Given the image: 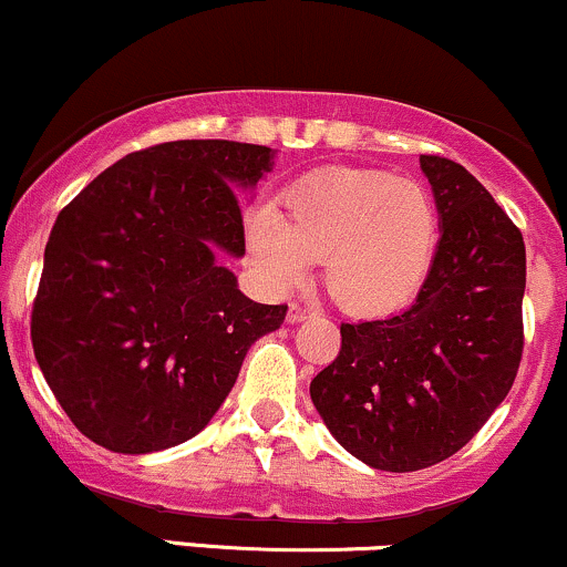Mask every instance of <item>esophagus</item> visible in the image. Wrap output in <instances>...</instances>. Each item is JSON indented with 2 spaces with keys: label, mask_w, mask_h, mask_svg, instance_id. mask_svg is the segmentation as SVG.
<instances>
[{
  "label": "esophagus",
  "mask_w": 567,
  "mask_h": 567,
  "mask_svg": "<svg viewBox=\"0 0 567 567\" xmlns=\"http://www.w3.org/2000/svg\"><path fill=\"white\" fill-rule=\"evenodd\" d=\"M317 309L309 303H301V301H290V309H288V320L290 322H301L306 317H315Z\"/></svg>",
  "instance_id": "34e87169"
}]
</instances>
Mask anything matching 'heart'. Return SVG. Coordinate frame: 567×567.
I'll return each instance as SVG.
<instances>
[{"label": "heart", "instance_id": "obj_1", "mask_svg": "<svg viewBox=\"0 0 567 567\" xmlns=\"http://www.w3.org/2000/svg\"><path fill=\"white\" fill-rule=\"evenodd\" d=\"M440 210L413 178L330 167L282 192V210L258 205L245 220V256L264 288L301 285L322 256L324 288L357 317L408 309L432 277Z\"/></svg>", "mask_w": 567, "mask_h": 567}]
</instances>
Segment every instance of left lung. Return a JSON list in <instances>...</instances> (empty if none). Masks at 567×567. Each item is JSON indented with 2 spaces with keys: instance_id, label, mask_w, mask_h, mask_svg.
I'll list each match as a JSON object with an SVG mask.
<instances>
[{
  "instance_id": "8db88e82",
  "label": "left lung",
  "mask_w": 567,
  "mask_h": 567,
  "mask_svg": "<svg viewBox=\"0 0 567 567\" xmlns=\"http://www.w3.org/2000/svg\"><path fill=\"white\" fill-rule=\"evenodd\" d=\"M440 210L437 261L408 311L343 322L309 392L333 437L383 472L451 458L509 394L523 360L525 243L458 162L421 154Z\"/></svg>"
}]
</instances>
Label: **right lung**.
<instances>
[{
	"mask_svg": "<svg viewBox=\"0 0 567 567\" xmlns=\"http://www.w3.org/2000/svg\"><path fill=\"white\" fill-rule=\"evenodd\" d=\"M271 148L167 141L106 167L58 213L31 309L44 381L114 453L181 445L231 392L247 349L288 303H256L216 252H245L237 188Z\"/></svg>",
	"mask_w": 567,
	"mask_h": 567,
	"instance_id": "add662e5",
	"label": "right lung"
}]
</instances>
